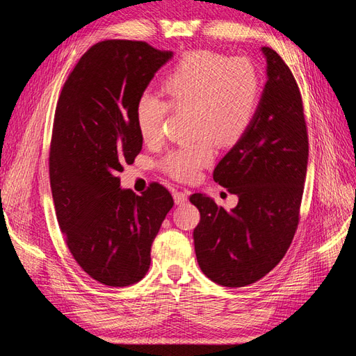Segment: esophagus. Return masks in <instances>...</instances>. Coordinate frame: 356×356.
Here are the masks:
<instances>
[{"instance_id": "34e87169", "label": "esophagus", "mask_w": 356, "mask_h": 356, "mask_svg": "<svg viewBox=\"0 0 356 356\" xmlns=\"http://www.w3.org/2000/svg\"><path fill=\"white\" fill-rule=\"evenodd\" d=\"M188 195H190L188 191H175V193H174L175 203H177V204H184V203H187Z\"/></svg>"}]
</instances>
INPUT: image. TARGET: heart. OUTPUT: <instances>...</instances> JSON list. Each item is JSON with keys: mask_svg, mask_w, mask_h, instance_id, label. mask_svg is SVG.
Listing matches in <instances>:
<instances>
[{"mask_svg": "<svg viewBox=\"0 0 356 356\" xmlns=\"http://www.w3.org/2000/svg\"><path fill=\"white\" fill-rule=\"evenodd\" d=\"M168 102L143 93L135 104V120L145 143H157L169 108L190 111L197 139L168 152L161 166L181 181L195 179L215 156V141L233 145L250 129L260 101V79L243 58L229 59L209 50L187 51L161 83Z\"/></svg>", "mask_w": 356, "mask_h": 356, "instance_id": "b5f03b06", "label": "heart"}]
</instances>
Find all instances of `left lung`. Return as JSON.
Listing matches in <instances>:
<instances>
[{
	"label": "left lung",
	"instance_id": "1",
	"mask_svg": "<svg viewBox=\"0 0 356 356\" xmlns=\"http://www.w3.org/2000/svg\"><path fill=\"white\" fill-rule=\"evenodd\" d=\"M267 81L254 120L213 170V181L239 202L232 211L195 193L200 212L193 232L197 263L215 284L239 288L260 281L282 260L298 225L309 139L300 89L270 47H261Z\"/></svg>",
	"mask_w": 356,
	"mask_h": 356
}]
</instances>
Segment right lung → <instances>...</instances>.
<instances>
[{
	"label": "right lung",
	"mask_w": 356,
	"mask_h": 356,
	"mask_svg": "<svg viewBox=\"0 0 356 356\" xmlns=\"http://www.w3.org/2000/svg\"><path fill=\"white\" fill-rule=\"evenodd\" d=\"M172 56L144 41H101L68 75L56 105L49 172L58 222L75 261L104 285L141 281L174 207L161 184L138 196L117 177L143 148L135 104Z\"/></svg>",
	"instance_id": "obj_1"
}]
</instances>
